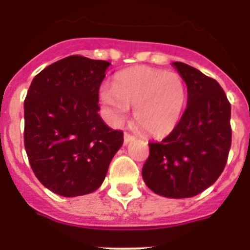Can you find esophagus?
Returning <instances> with one entry per match:
<instances>
[{
    "label": "esophagus",
    "mask_w": 250,
    "mask_h": 250,
    "mask_svg": "<svg viewBox=\"0 0 250 250\" xmlns=\"http://www.w3.org/2000/svg\"><path fill=\"white\" fill-rule=\"evenodd\" d=\"M134 139H135V136H132L129 132H125L124 134V144H129L130 141H132Z\"/></svg>",
    "instance_id": "1"
}]
</instances>
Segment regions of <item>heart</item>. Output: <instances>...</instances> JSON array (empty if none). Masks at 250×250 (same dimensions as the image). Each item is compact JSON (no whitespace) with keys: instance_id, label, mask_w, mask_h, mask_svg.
<instances>
[{"instance_id":"obj_1","label":"heart","mask_w":250,"mask_h":250,"mask_svg":"<svg viewBox=\"0 0 250 250\" xmlns=\"http://www.w3.org/2000/svg\"><path fill=\"white\" fill-rule=\"evenodd\" d=\"M100 100L114 123L124 121L129 107H134L136 126L160 138L178 125L187 101V87L176 72L135 66L119 72L114 87L103 86Z\"/></svg>"}]
</instances>
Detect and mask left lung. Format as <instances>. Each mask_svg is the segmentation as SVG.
Masks as SVG:
<instances>
[{
  "instance_id": "8db88e82",
  "label": "left lung",
  "mask_w": 250,
  "mask_h": 250,
  "mask_svg": "<svg viewBox=\"0 0 250 250\" xmlns=\"http://www.w3.org/2000/svg\"><path fill=\"white\" fill-rule=\"evenodd\" d=\"M188 86V105L178 125L159 143H149L143 179L159 195L190 198L213 185L231 145L230 103L222 86L195 67L173 62Z\"/></svg>"
}]
</instances>
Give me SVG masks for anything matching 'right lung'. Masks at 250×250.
<instances>
[{"label": "right lung", "mask_w": 250, "mask_h": 250, "mask_svg": "<svg viewBox=\"0 0 250 250\" xmlns=\"http://www.w3.org/2000/svg\"><path fill=\"white\" fill-rule=\"evenodd\" d=\"M110 62L65 57L32 80L25 99V149L41 184L66 198L98 190L124 143L98 111Z\"/></svg>", "instance_id": "right-lung-1"}]
</instances>
